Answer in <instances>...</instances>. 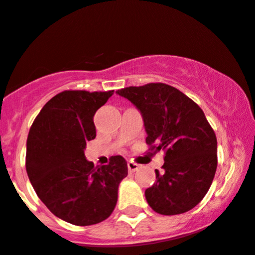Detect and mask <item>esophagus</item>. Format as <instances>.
I'll list each match as a JSON object with an SVG mask.
<instances>
[{
  "label": "esophagus",
  "mask_w": 255,
  "mask_h": 255,
  "mask_svg": "<svg viewBox=\"0 0 255 255\" xmlns=\"http://www.w3.org/2000/svg\"><path fill=\"white\" fill-rule=\"evenodd\" d=\"M128 172H135V171H137L139 168V165H137L132 161H128Z\"/></svg>",
  "instance_id": "34e87169"
}]
</instances>
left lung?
<instances>
[{"mask_svg": "<svg viewBox=\"0 0 255 255\" xmlns=\"http://www.w3.org/2000/svg\"><path fill=\"white\" fill-rule=\"evenodd\" d=\"M141 111L149 150H164L162 172L145 189L156 213L188 212L204 199L216 174L217 137L197 104L165 83H149L117 91Z\"/></svg>", "mask_w": 255, "mask_h": 255, "instance_id": "1", "label": "left lung"}]
</instances>
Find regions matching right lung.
Returning a JSON list of instances; mask_svg holds the SVG:
<instances>
[{"label": "right lung", "instance_id": "1", "mask_svg": "<svg viewBox=\"0 0 255 255\" xmlns=\"http://www.w3.org/2000/svg\"><path fill=\"white\" fill-rule=\"evenodd\" d=\"M110 91L65 90L51 97L33 120L26 142V172L37 196L58 218L79 227L104 222L113 212L127 160L111 156L104 166L85 159L96 137L94 116Z\"/></svg>", "mask_w": 255, "mask_h": 255}]
</instances>
